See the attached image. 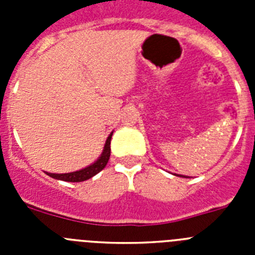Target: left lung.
<instances>
[{
    "label": "left lung",
    "instance_id": "1",
    "mask_svg": "<svg viewBox=\"0 0 255 255\" xmlns=\"http://www.w3.org/2000/svg\"><path fill=\"white\" fill-rule=\"evenodd\" d=\"M182 177H184V176H182ZM185 177H186V176H185Z\"/></svg>",
    "mask_w": 255,
    "mask_h": 255
}]
</instances>
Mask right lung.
I'll use <instances>...</instances> for the list:
<instances>
[{
	"mask_svg": "<svg viewBox=\"0 0 255 255\" xmlns=\"http://www.w3.org/2000/svg\"><path fill=\"white\" fill-rule=\"evenodd\" d=\"M111 138H112V132L110 134V136L107 138L105 144V149H103L102 154L93 164L88 166V167L83 168L80 171H75V172H70V173H48L51 177L57 180H62V181H69V182H80L84 181V180L91 179L94 175H97L98 172L103 170L107 164L108 159H110V155H111Z\"/></svg>",
	"mask_w": 255,
	"mask_h": 255,
	"instance_id": "obj_1",
	"label": "right lung"
}]
</instances>
